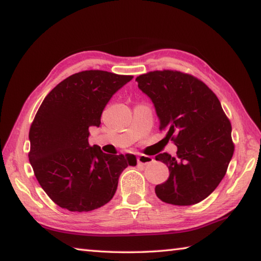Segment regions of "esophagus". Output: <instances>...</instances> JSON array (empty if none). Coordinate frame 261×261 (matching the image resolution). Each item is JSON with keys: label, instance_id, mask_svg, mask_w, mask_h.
Segmentation results:
<instances>
[{"label": "esophagus", "instance_id": "34e87169", "mask_svg": "<svg viewBox=\"0 0 261 261\" xmlns=\"http://www.w3.org/2000/svg\"><path fill=\"white\" fill-rule=\"evenodd\" d=\"M137 162H138V165L146 166V165H148V163L153 162V158L149 155H144V154H140V155L137 156Z\"/></svg>", "mask_w": 261, "mask_h": 261}]
</instances>
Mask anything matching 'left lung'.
I'll use <instances>...</instances> for the list:
<instances>
[{
  "label": "left lung",
  "instance_id": "left-lung-1",
  "mask_svg": "<svg viewBox=\"0 0 261 261\" xmlns=\"http://www.w3.org/2000/svg\"><path fill=\"white\" fill-rule=\"evenodd\" d=\"M136 81L154 103L160 130L177 146L176 156H155L170 173L155 187L158 198L177 206L198 204L227 173L233 154L230 121L213 91L191 74L162 70L140 74Z\"/></svg>",
  "mask_w": 261,
  "mask_h": 261
}]
</instances>
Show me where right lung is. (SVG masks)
I'll use <instances>...</instances> for the list:
<instances>
[{
    "label": "right lung",
    "instance_id": "1",
    "mask_svg": "<svg viewBox=\"0 0 261 261\" xmlns=\"http://www.w3.org/2000/svg\"><path fill=\"white\" fill-rule=\"evenodd\" d=\"M134 76L86 70L65 78L42 101L30 127L29 160L48 197L70 212L107 204L118 177L136 166L132 154H106L88 144L90 126L101 124L110 98Z\"/></svg>",
    "mask_w": 261,
    "mask_h": 261
}]
</instances>
